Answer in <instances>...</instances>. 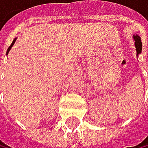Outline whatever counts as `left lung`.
<instances>
[{
	"label": "left lung",
	"mask_w": 148,
	"mask_h": 148,
	"mask_svg": "<svg viewBox=\"0 0 148 148\" xmlns=\"http://www.w3.org/2000/svg\"><path fill=\"white\" fill-rule=\"evenodd\" d=\"M134 45H135V50H136V55L139 56L141 52H142V42H141V38L139 35H134Z\"/></svg>",
	"instance_id": "obj_1"
}]
</instances>
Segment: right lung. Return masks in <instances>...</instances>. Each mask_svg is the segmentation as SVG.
Here are the masks:
<instances>
[{"mask_svg": "<svg viewBox=\"0 0 148 148\" xmlns=\"http://www.w3.org/2000/svg\"><path fill=\"white\" fill-rule=\"evenodd\" d=\"M16 39H14V40H13V42H12V44H11V45H10V46H9V48L7 49V52H6V55H8V53L10 52V50H11V49H12V47H13V45L14 44V42H16Z\"/></svg>", "mask_w": 148, "mask_h": 148, "instance_id": "right-lung-1", "label": "right lung"}]
</instances>
